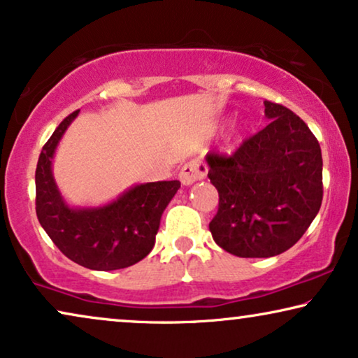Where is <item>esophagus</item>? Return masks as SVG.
Instances as JSON below:
<instances>
[{
	"instance_id": "obj_1",
	"label": "esophagus",
	"mask_w": 358,
	"mask_h": 358,
	"mask_svg": "<svg viewBox=\"0 0 358 358\" xmlns=\"http://www.w3.org/2000/svg\"><path fill=\"white\" fill-rule=\"evenodd\" d=\"M207 166L200 163V161H189V163L184 164L182 169H180L179 179L184 185H192L194 182H197V180H202L205 176H207Z\"/></svg>"
}]
</instances>
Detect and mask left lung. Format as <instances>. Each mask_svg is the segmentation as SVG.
<instances>
[{
  "label": "left lung",
  "mask_w": 358,
  "mask_h": 358,
  "mask_svg": "<svg viewBox=\"0 0 358 358\" xmlns=\"http://www.w3.org/2000/svg\"><path fill=\"white\" fill-rule=\"evenodd\" d=\"M266 129L231 156L208 153V178L218 190L210 222L215 243L238 257H272L300 239L322 202L321 146L285 106L264 101Z\"/></svg>",
  "instance_id": "8db88e82"
}]
</instances>
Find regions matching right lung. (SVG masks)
Masks as SVG:
<instances>
[{
	"mask_svg": "<svg viewBox=\"0 0 358 358\" xmlns=\"http://www.w3.org/2000/svg\"><path fill=\"white\" fill-rule=\"evenodd\" d=\"M63 119L43 145L36 169V212L55 246L91 271H117L140 262L155 246L161 215L180 187L179 180L135 185L97 208H71L58 192L52 158L65 130L78 115Z\"/></svg>",
	"mask_w": 358,
	"mask_h": 358,
	"instance_id": "add662e5",
	"label": "right lung"
}]
</instances>
